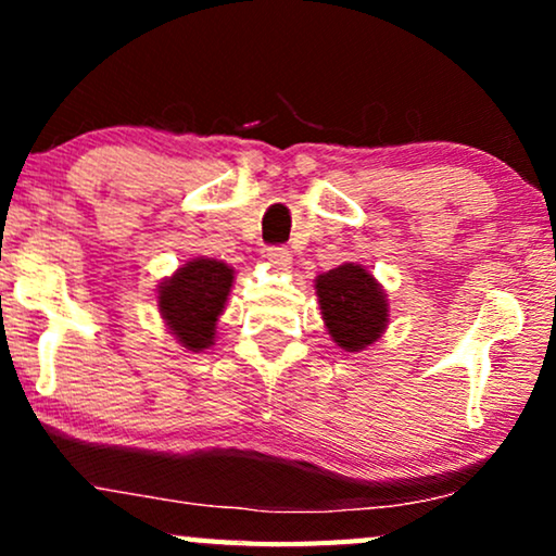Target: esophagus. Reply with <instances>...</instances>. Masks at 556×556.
<instances>
[{
    "label": "esophagus",
    "instance_id": "1",
    "mask_svg": "<svg viewBox=\"0 0 556 556\" xmlns=\"http://www.w3.org/2000/svg\"><path fill=\"white\" fill-rule=\"evenodd\" d=\"M265 257H268L270 265H276L278 270H288L291 268V250L283 245H273L265 250Z\"/></svg>",
    "mask_w": 556,
    "mask_h": 556
}]
</instances>
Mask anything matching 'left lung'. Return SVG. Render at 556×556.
<instances>
[{"instance_id":"1","label":"left lung","mask_w":556,"mask_h":556,"mask_svg":"<svg viewBox=\"0 0 556 556\" xmlns=\"http://www.w3.org/2000/svg\"><path fill=\"white\" fill-rule=\"evenodd\" d=\"M324 324L344 352H362L382 337L387 299L382 286L362 265L344 263L316 278Z\"/></svg>"}]
</instances>
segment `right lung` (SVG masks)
Listing matches in <instances>:
<instances>
[{
    "instance_id": "obj_1",
    "label": "right lung",
    "mask_w": 556,
    "mask_h": 556,
    "mask_svg": "<svg viewBox=\"0 0 556 556\" xmlns=\"http://www.w3.org/2000/svg\"><path fill=\"white\" fill-rule=\"evenodd\" d=\"M232 268L212 257H194L159 286V314L189 352L215 341V326L232 288Z\"/></svg>"
}]
</instances>
